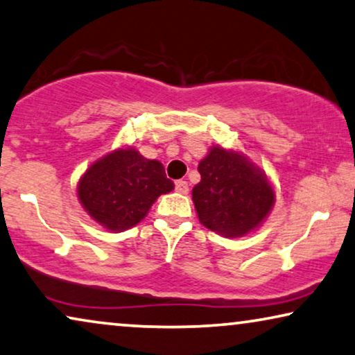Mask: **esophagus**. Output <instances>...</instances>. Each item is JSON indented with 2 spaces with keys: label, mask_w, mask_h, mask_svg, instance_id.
I'll use <instances>...</instances> for the list:
<instances>
[{
  "label": "esophagus",
  "mask_w": 355,
  "mask_h": 355,
  "mask_svg": "<svg viewBox=\"0 0 355 355\" xmlns=\"http://www.w3.org/2000/svg\"><path fill=\"white\" fill-rule=\"evenodd\" d=\"M174 187H176V192L179 193H189V184L187 181H184V179H179V181H176V184H174Z\"/></svg>",
  "instance_id": "34e87169"
}]
</instances>
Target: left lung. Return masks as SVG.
I'll return each mask as SVG.
<instances>
[{
  "mask_svg": "<svg viewBox=\"0 0 355 355\" xmlns=\"http://www.w3.org/2000/svg\"><path fill=\"white\" fill-rule=\"evenodd\" d=\"M202 176L192 190L198 219L224 237H243L266 219L275 193L259 168L239 152L216 146L198 163Z\"/></svg>",
  "mask_w": 355,
  "mask_h": 355,
  "instance_id": "8db88e82",
  "label": "left lung"
}]
</instances>
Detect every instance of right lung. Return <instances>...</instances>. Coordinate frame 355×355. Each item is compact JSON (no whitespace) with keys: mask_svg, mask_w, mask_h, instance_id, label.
I'll return each mask as SVG.
<instances>
[{"mask_svg":"<svg viewBox=\"0 0 355 355\" xmlns=\"http://www.w3.org/2000/svg\"><path fill=\"white\" fill-rule=\"evenodd\" d=\"M173 189L160 162L147 160L128 147L86 169L78 182V198L96 223L121 232L141 223L153 202Z\"/></svg>","mask_w":355,"mask_h":355,"instance_id":"obj_1","label":"right lung"}]
</instances>
